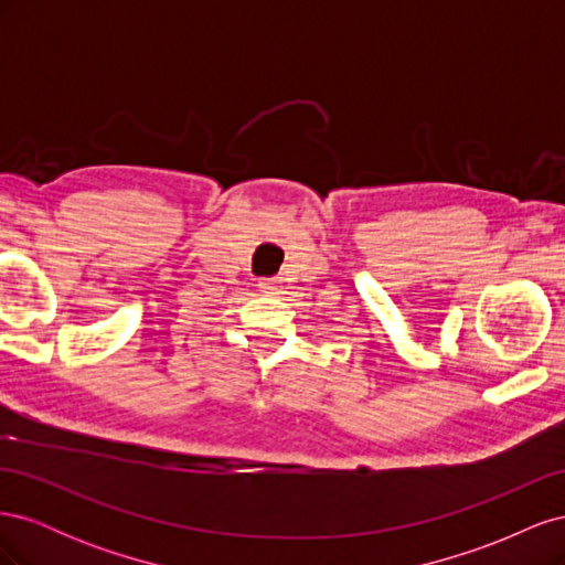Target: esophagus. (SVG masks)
I'll list each match as a JSON object with an SVG mask.
<instances>
[{
  "instance_id": "obj_1",
  "label": "esophagus",
  "mask_w": 565,
  "mask_h": 565,
  "mask_svg": "<svg viewBox=\"0 0 565 565\" xmlns=\"http://www.w3.org/2000/svg\"><path fill=\"white\" fill-rule=\"evenodd\" d=\"M259 287H262V292H266V295H278L282 285L276 278H262Z\"/></svg>"
}]
</instances>
